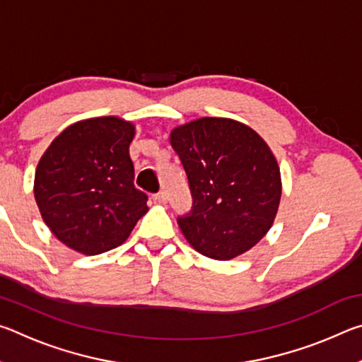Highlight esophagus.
<instances>
[{
    "mask_svg": "<svg viewBox=\"0 0 362 362\" xmlns=\"http://www.w3.org/2000/svg\"><path fill=\"white\" fill-rule=\"evenodd\" d=\"M153 201H155L156 204H166L168 203L166 192H159L156 194H153Z\"/></svg>",
    "mask_w": 362,
    "mask_h": 362,
    "instance_id": "34e87169",
    "label": "esophagus"
}]
</instances>
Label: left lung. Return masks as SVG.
<instances>
[{"label":"left lung","mask_w":362,"mask_h":362,"mask_svg":"<svg viewBox=\"0 0 362 362\" xmlns=\"http://www.w3.org/2000/svg\"><path fill=\"white\" fill-rule=\"evenodd\" d=\"M170 145L185 169L193 209L179 226L194 250L231 260L254 247L278 214L276 158L252 127L230 118H199L177 126Z\"/></svg>","instance_id":"1"}]
</instances>
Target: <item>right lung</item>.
Here are the masks:
<instances>
[{
  "label": "right lung",
  "mask_w": 362,
  "mask_h": 362,
  "mask_svg": "<svg viewBox=\"0 0 362 362\" xmlns=\"http://www.w3.org/2000/svg\"><path fill=\"white\" fill-rule=\"evenodd\" d=\"M134 136L136 126L118 116L78 121L52 140L36 166L41 217L79 254L118 247L148 212V198L134 187Z\"/></svg>",
  "instance_id": "right-lung-1"
}]
</instances>
